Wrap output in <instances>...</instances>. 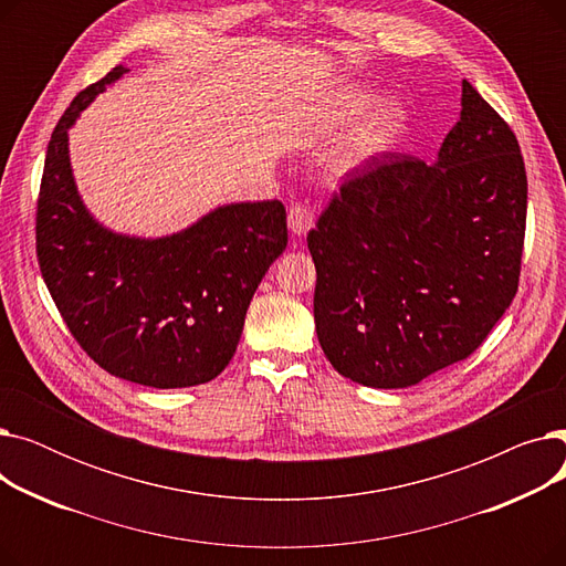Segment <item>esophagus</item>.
<instances>
[{
	"mask_svg": "<svg viewBox=\"0 0 566 566\" xmlns=\"http://www.w3.org/2000/svg\"><path fill=\"white\" fill-rule=\"evenodd\" d=\"M286 222H289V229L293 235L303 238L312 224H314V213L310 211V208L305 203H293L289 208V216H286Z\"/></svg>",
	"mask_w": 566,
	"mask_h": 566,
	"instance_id": "34e87169",
	"label": "esophagus"
}]
</instances>
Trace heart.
I'll use <instances>...</instances> for the list:
<instances>
[{
	"instance_id": "heart-1",
	"label": "heart",
	"mask_w": 566,
	"mask_h": 566,
	"mask_svg": "<svg viewBox=\"0 0 566 566\" xmlns=\"http://www.w3.org/2000/svg\"><path fill=\"white\" fill-rule=\"evenodd\" d=\"M365 105H367V96L363 92L342 94L335 105V122H339V124L350 122L353 116H358L365 109ZM403 124H406V109L399 101L378 103L365 116V122L360 124L358 133H355L350 146H348L346 163L355 165V163H363L367 158L382 154L385 148L397 142V137L403 130Z\"/></svg>"
}]
</instances>
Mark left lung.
<instances>
[{"label":"left lung","mask_w":566,"mask_h":566,"mask_svg":"<svg viewBox=\"0 0 566 566\" xmlns=\"http://www.w3.org/2000/svg\"><path fill=\"white\" fill-rule=\"evenodd\" d=\"M525 213L516 135L463 80L461 116L433 165L369 160L307 233L325 358L378 390L465 360L514 301Z\"/></svg>","instance_id":"left-lung-1"}]
</instances>
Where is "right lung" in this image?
<instances>
[{
  "instance_id": "add662e5",
  "label": "right lung",
  "mask_w": 566,
  "mask_h": 566,
  "mask_svg": "<svg viewBox=\"0 0 566 566\" xmlns=\"http://www.w3.org/2000/svg\"><path fill=\"white\" fill-rule=\"evenodd\" d=\"M126 73L116 66L86 86L52 133L36 211L39 265L71 335L105 371L146 388H192L233 358L252 295L286 250V211L277 199L224 203L160 238L98 222L75 186L69 130Z\"/></svg>"
}]
</instances>
